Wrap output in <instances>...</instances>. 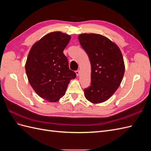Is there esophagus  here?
Listing matches in <instances>:
<instances>
[{"label": "esophagus", "mask_w": 151, "mask_h": 151, "mask_svg": "<svg viewBox=\"0 0 151 151\" xmlns=\"http://www.w3.org/2000/svg\"><path fill=\"white\" fill-rule=\"evenodd\" d=\"M76 74L77 75V76H79L80 74V71L79 70H76Z\"/></svg>", "instance_id": "esophagus-1"}]
</instances>
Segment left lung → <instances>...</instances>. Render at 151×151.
<instances>
[{
    "instance_id": "1",
    "label": "left lung",
    "mask_w": 151,
    "mask_h": 151,
    "mask_svg": "<svg viewBox=\"0 0 151 151\" xmlns=\"http://www.w3.org/2000/svg\"><path fill=\"white\" fill-rule=\"evenodd\" d=\"M78 39L91 65V83L84 89L85 97L93 104L103 103L122 83L125 73L122 53L116 43L101 35L83 33Z\"/></svg>"
}]
</instances>
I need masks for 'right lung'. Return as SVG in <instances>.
Returning <instances> with one entry per match:
<instances>
[{
    "label": "right lung",
    "mask_w": 151,
    "mask_h": 151,
    "mask_svg": "<svg viewBox=\"0 0 151 151\" xmlns=\"http://www.w3.org/2000/svg\"><path fill=\"white\" fill-rule=\"evenodd\" d=\"M70 38L61 31L51 32L35 43L28 53L25 70L29 83L36 93L48 102L59 101L70 80L76 77L63 53Z\"/></svg>",
    "instance_id": "obj_1"
}]
</instances>
